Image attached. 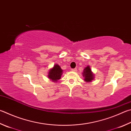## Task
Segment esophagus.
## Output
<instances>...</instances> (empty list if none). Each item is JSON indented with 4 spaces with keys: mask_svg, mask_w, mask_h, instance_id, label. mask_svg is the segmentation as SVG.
<instances>
[{
    "mask_svg": "<svg viewBox=\"0 0 131 131\" xmlns=\"http://www.w3.org/2000/svg\"><path fill=\"white\" fill-rule=\"evenodd\" d=\"M72 72H76V71H77V69H76V68L72 69Z\"/></svg>",
    "mask_w": 131,
    "mask_h": 131,
    "instance_id": "1",
    "label": "esophagus"
}]
</instances>
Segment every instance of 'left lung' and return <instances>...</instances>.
Segmentation results:
<instances>
[{"label":"left lung","mask_w":131,"mask_h":131,"mask_svg":"<svg viewBox=\"0 0 131 131\" xmlns=\"http://www.w3.org/2000/svg\"><path fill=\"white\" fill-rule=\"evenodd\" d=\"M82 76L84 77V81L85 82H90L94 79V74L92 72L90 66H87L84 68L83 70Z\"/></svg>","instance_id":"1"}]
</instances>
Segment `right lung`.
I'll return each mask as SVG.
<instances>
[{
    "mask_svg": "<svg viewBox=\"0 0 131 131\" xmlns=\"http://www.w3.org/2000/svg\"><path fill=\"white\" fill-rule=\"evenodd\" d=\"M63 70L58 64H55L54 66L49 70L48 78L53 82H57L61 79L62 75Z\"/></svg>",
    "mask_w": 131,
    "mask_h": 131,
    "instance_id": "right-lung-1",
    "label": "right lung"
}]
</instances>
